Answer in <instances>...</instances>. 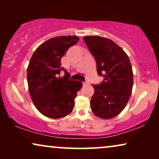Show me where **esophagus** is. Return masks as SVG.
<instances>
[{
    "label": "esophagus",
    "instance_id": "34e87169",
    "mask_svg": "<svg viewBox=\"0 0 159 159\" xmlns=\"http://www.w3.org/2000/svg\"><path fill=\"white\" fill-rule=\"evenodd\" d=\"M88 82H83V85H84V86H85V85H88Z\"/></svg>",
    "mask_w": 159,
    "mask_h": 159
}]
</instances>
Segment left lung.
I'll list each match as a JSON object with an SVG mask.
<instances>
[{"mask_svg": "<svg viewBox=\"0 0 159 159\" xmlns=\"http://www.w3.org/2000/svg\"><path fill=\"white\" fill-rule=\"evenodd\" d=\"M83 39L96 61L98 74L104 79L100 84L93 85L91 109L99 118H114L124 110L132 93L133 72L129 58L110 39L99 36Z\"/></svg>", "mask_w": 159, "mask_h": 159, "instance_id": "left-lung-1", "label": "left lung"}]
</instances>
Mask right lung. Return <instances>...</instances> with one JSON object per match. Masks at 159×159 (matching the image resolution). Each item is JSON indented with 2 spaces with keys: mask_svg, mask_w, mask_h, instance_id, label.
<instances>
[{
  "mask_svg": "<svg viewBox=\"0 0 159 159\" xmlns=\"http://www.w3.org/2000/svg\"><path fill=\"white\" fill-rule=\"evenodd\" d=\"M79 39L77 36L49 39L39 45L30 61L27 70L30 95L37 109L48 118L60 119L70 114L82 87V82L69 80L70 75L61 66V58ZM61 70L65 71L64 78L59 76Z\"/></svg>",
  "mask_w": 159,
  "mask_h": 159,
  "instance_id": "right-lung-1",
  "label": "right lung"
}]
</instances>
